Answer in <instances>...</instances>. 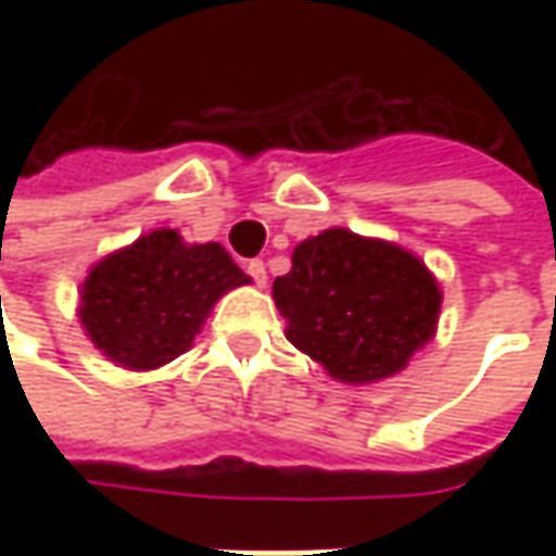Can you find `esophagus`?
Returning <instances> with one entry per match:
<instances>
[{
  "label": "esophagus",
  "instance_id": "obj_1",
  "mask_svg": "<svg viewBox=\"0 0 556 556\" xmlns=\"http://www.w3.org/2000/svg\"><path fill=\"white\" fill-rule=\"evenodd\" d=\"M247 275H250L260 288H266V263H263V260H250V263H247Z\"/></svg>",
  "mask_w": 556,
  "mask_h": 556
}]
</instances>
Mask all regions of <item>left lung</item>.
Instances as JSON below:
<instances>
[{
    "label": "left lung",
    "mask_w": 556,
    "mask_h": 556,
    "mask_svg": "<svg viewBox=\"0 0 556 556\" xmlns=\"http://www.w3.org/2000/svg\"><path fill=\"white\" fill-rule=\"evenodd\" d=\"M271 296L288 340L333 380L374 383L399 374L433 340L442 290L415 253L328 228L296 244Z\"/></svg>",
    "instance_id": "1"
}]
</instances>
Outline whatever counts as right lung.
Listing matches in <instances>:
<instances>
[{
    "instance_id": "obj_1",
    "label": "right lung",
    "mask_w": 556,
    "mask_h": 556,
    "mask_svg": "<svg viewBox=\"0 0 556 556\" xmlns=\"http://www.w3.org/2000/svg\"><path fill=\"white\" fill-rule=\"evenodd\" d=\"M247 281L223 244H185L179 231L157 228L92 266L79 321L119 368L151 371L182 355L213 303Z\"/></svg>"
}]
</instances>
